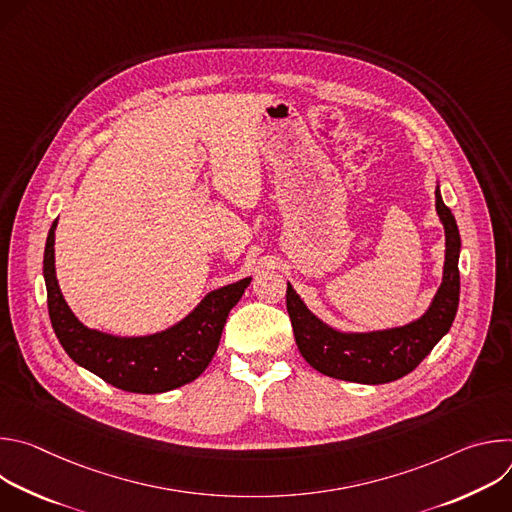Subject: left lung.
<instances>
[{"instance_id":"left-lung-1","label":"left lung","mask_w":512,"mask_h":512,"mask_svg":"<svg viewBox=\"0 0 512 512\" xmlns=\"http://www.w3.org/2000/svg\"><path fill=\"white\" fill-rule=\"evenodd\" d=\"M435 210L446 231V261L442 285L427 312L399 328L375 332H340L314 316L296 289L287 283V314L296 344L308 364L340 381L383 385L409 375L440 342L458 312L460 302V231L452 210L444 204L440 186L435 188Z\"/></svg>"}]
</instances>
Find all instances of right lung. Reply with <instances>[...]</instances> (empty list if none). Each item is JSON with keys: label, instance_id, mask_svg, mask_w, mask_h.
Wrapping results in <instances>:
<instances>
[{"label": "right lung", "instance_id": "add662e5", "mask_svg": "<svg viewBox=\"0 0 512 512\" xmlns=\"http://www.w3.org/2000/svg\"><path fill=\"white\" fill-rule=\"evenodd\" d=\"M52 223L44 249V281L54 334L79 367L129 393H166L198 379L212 360L229 312L237 306L251 277L218 287L178 324L150 336H113L91 330L62 298L54 269Z\"/></svg>", "mask_w": 512, "mask_h": 512}]
</instances>
